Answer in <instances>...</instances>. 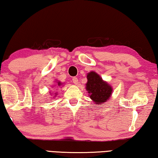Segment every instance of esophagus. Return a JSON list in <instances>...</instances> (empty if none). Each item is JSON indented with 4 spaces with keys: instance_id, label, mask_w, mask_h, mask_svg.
Returning <instances> with one entry per match:
<instances>
[{
    "instance_id": "obj_1",
    "label": "esophagus",
    "mask_w": 158,
    "mask_h": 158,
    "mask_svg": "<svg viewBox=\"0 0 158 158\" xmlns=\"http://www.w3.org/2000/svg\"><path fill=\"white\" fill-rule=\"evenodd\" d=\"M72 81L74 82V84H78V79H77V77H73L72 78Z\"/></svg>"
}]
</instances>
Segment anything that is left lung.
<instances>
[{
	"mask_svg": "<svg viewBox=\"0 0 158 158\" xmlns=\"http://www.w3.org/2000/svg\"><path fill=\"white\" fill-rule=\"evenodd\" d=\"M86 89L89 96L96 104H103L110 98L112 94V87L104 81L97 73L91 72L87 74Z\"/></svg>",
	"mask_w": 158,
	"mask_h": 158,
	"instance_id": "obj_1",
	"label": "left lung"
}]
</instances>
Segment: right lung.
I'll list each match as a JSON object with an SVG mask.
<instances>
[{
  "instance_id": "add662e5",
  "label": "right lung",
  "mask_w": 158,
  "mask_h": 158,
  "mask_svg": "<svg viewBox=\"0 0 158 158\" xmlns=\"http://www.w3.org/2000/svg\"><path fill=\"white\" fill-rule=\"evenodd\" d=\"M56 85L60 86L62 85V83H61L60 81H57V82H56ZM55 94H56V93H55ZM54 97H55V96H54Z\"/></svg>"
}]
</instances>
